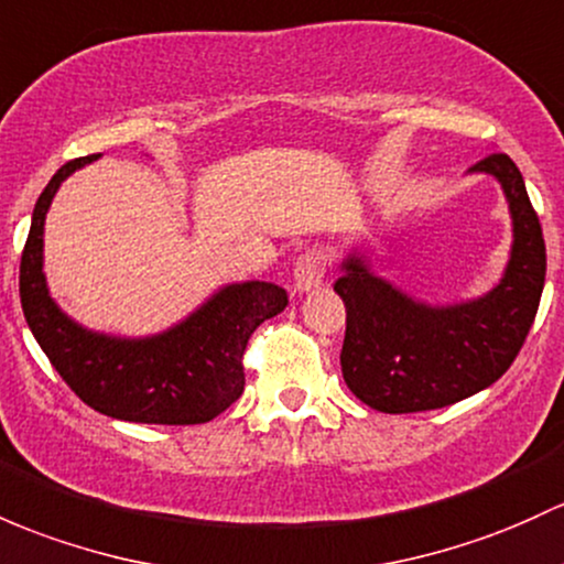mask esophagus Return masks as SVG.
I'll return each instance as SVG.
<instances>
[{
    "label": "esophagus",
    "mask_w": 564,
    "mask_h": 564,
    "mask_svg": "<svg viewBox=\"0 0 564 564\" xmlns=\"http://www.w3.org/2000/svg\"><path fill=\"white\" fill-rule=\"evenodd\" d=\"M325 271H328V256L323 250H306L304 256L295 260L293 269V284L299 293H308V290L319 288L325 280Z\"/></svg>",
    "instance_id": "esophagus-1"
}]
</instances>
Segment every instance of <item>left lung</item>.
Here are the masks:
<instances>
[{
	"label": "left lung",
	"mask_w": 564,
	"mask_h": 564,
	"mask_svg": "<svg viewBox=\"0 0 564 564\" xmlns=\"http://www.w3.org/2000/svg\"><path fill=\"white\" fill-rule=\"evenodd\" d=\"M468 172L498 180L513 223L511 258L487 295L430 306L373 274L357 252L333 284L347 306L344 381L384 414L444 409L495 384L517 360L538 314L546 245L522 172L506 153L487 155Z\"/></svg>",
	"instance_id": "left-lung-1"
}]
</instances>
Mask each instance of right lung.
<instances>
[{
    "instance_id": "add662e5",
    "label": "right lung",
    "mask_w": 564,
    "mask_h": 564,
    "mask_svg": "<svg viewBox=\"0 0 564 564\" xmlns=\"http://www.w3.org/2000/svg\"><path fill=\"white\" fill-rule=\"evenodd\" d=\"M96 159L64 163L34 204L21 256L23 317L72 392L99 414L144 425L215 420L245 392L247 341L260 323L288 306V293L258 280L226 284L183 323L144 338L107 336L66 317L42 271L45 215L64 180Z\"/></svg>"
}]
</instances>
